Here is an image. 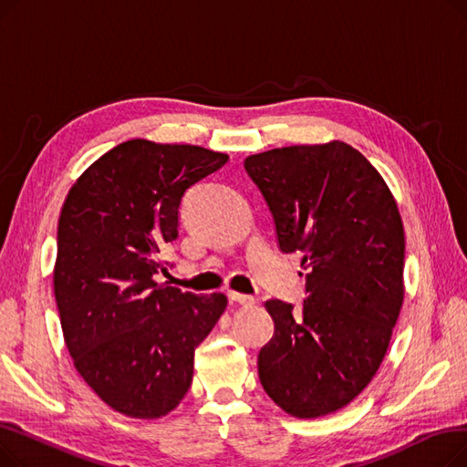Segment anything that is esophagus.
Wrapping results in <instances>:
<instances>
[{
  "label": "esophagus",
  "instance_id": "obj_1",
  "mask_svg": "<svg viewBox=\"0 0 467 467\" xmlns=\"http://www.w3.org/2000/svg\"><path fill=\"white\" fill-rule=\"evenodd\" d=\"M229 299L238 303V305H244V306H252L255 305V299L252 296H244V293H236V291H231L229 293Z\"/></svg>",
  "mask_w": 467,
  "mask_h": 467
}]
</instances>
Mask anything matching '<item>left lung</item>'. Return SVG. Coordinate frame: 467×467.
I'll return each instance as SVG.
<instances>
[{"instance_id":"left-lung-1","label":"left lung","mask_w":467,"mask_h":467,"mask_svg":"<svg viewBox=\"0 0 467 467\" xmlns=\"http://www.w3.org/2000/svg\"><path fill=\"white\" fill-rule=\"evenodd\" d=\"M273 213L278 248L301 252L305 299H268L275 335L257 356L268 396L297 419L348 405L371 382L403 305L405 234L375 166L345 141L244 161Z\"/></svg>"}]
</instances>
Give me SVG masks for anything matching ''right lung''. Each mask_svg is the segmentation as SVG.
<instances>
[{"label": "right lung", "instance_id": "right-lung-1", "mask_svg": "<svg viewBox=\"0 0 467 467\" xmlns=\"http://www.w3.org/2000/svg\"><path fill=\"white\" fill-rule=\"evenodd\" d=\"M229 157L199 145L119 143L90 164L58 219L55 297L78 373L117 412L161 419L192 380L194 348L227 306L155 276L189 187Z\"/></svg>", "mask_w": 467, "mask_h": 467}]
</instances>
